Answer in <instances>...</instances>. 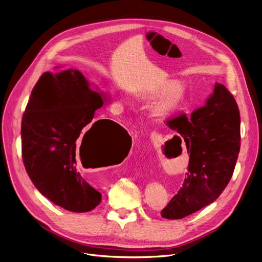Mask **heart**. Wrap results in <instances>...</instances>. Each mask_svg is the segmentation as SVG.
<instances>
[{
  "label": "heart",
  "instance_id": "b5f03b06",
  "mask_svg": "<svg viewBox=\"0 0 262 262\" xmlns=\"http://www.w3.org/2000/svg\"><path fill=\"white\" fill-rule=\"evenodd\" d=\"M160 97L156 100L152 112L157 117H167L173 113L185 97V88L181 83L165 82L152 92V96Z\"/></svg>",
  "mask_w": 262,
  "mask_h": 262
}]
</instances>
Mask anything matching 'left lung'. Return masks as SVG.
<instances>
[{
    "instance_id": "8db88e82",
    "label": "left lung",
    "mask_w": 262,
    "mask_h": 262,
    "mask_svg": "<svg viewBox=\"0 0 262 262\" xmlns=\"http://www.w3.org/2000/svg\"><path fill=\"white\" fill-rule=\"evenodd\" d=\"M166 122L189 153L183 186L161 211L163 218L177 220L212 203L232 179L240 151V114L232 93L216 83L205 105Z\"/></svg>"
}]
</instances>
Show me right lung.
Wrapping results in <instances>:
<instances>
[{
	"mask_svg": "<svg viewBox=\"0 0 262 262\" xmlns=\"http://www.w3.org/2000/svg\"><path fill=\"white\" fill-rule=\"evenodd\" d=\"M102 104L101 95L90 88L85 77L69 69L44 73L23 114L22 159L26 172L44 196L70 211H90L101 201V193L79 172L78 161L83 165L100 153L118 158L131 148L130 135L117 122H94Z\"/></svg>",
	"mask_w": 262,
	"mask_h": 262,
	"instance_id": "obj_1",
	"label": "right lung"
}]
</instances>
